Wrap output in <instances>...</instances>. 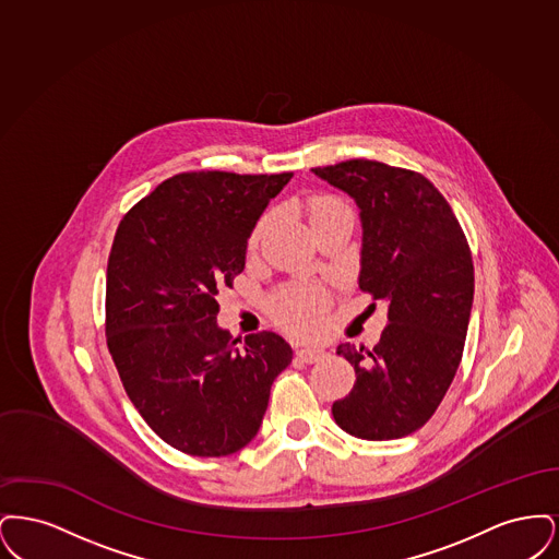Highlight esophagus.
Wrapping results in <instances>:
<instances>
[{"mask_svg":"<svg viewBox=\"0 0 559 559\" xmlns=\"http://www.w3.org/2000/svg\"><path fill=\"white\" fill-rule=\"evenodd\" d=\"M295 356H297V360H301V362H306V365H314V362L322 360L326 354H324V349H320V347H299V349L295 352Z\"/></svg>","mask_w":559,"mask_h":559,"instance_id":"esophagus-1","label":"esophagus"}]
</instances>
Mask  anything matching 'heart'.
Instances as JSON below:
<instances>
[{
  "instance_id": "heart-1",
  "label": "heart",
  "mask_w": 559,
  "mask_h": 559,
  "mask_svg": "<svg viewBox=\"0 0 559 559\" xmlns=\"http://www.w3.org/2000/svg\"><path fill=\"white\" fill-rule=\"evenodd\" d=\"M340 203L342 201L335 197L317 194L308 203V215L312 219L317 213ZM258 233L260 228L253 233V239L258 237ZM326 306H329L326 295L317 287H292L287 292L278 293V297L274 299V314L278 322L295 335H314L319 333L324 322Z\"/></svg>"
}]
</instances>
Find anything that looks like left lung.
<instances>
[{
    "label": "left lung",
    "instance_id": "obj_1",
    "mask_svg": "<svg viewBox=\"0 0 559 559\" xmlns=\"http://www.w3.org/2000/svg\"><path fill=\"white\" fill-rule=\"evenodd\" d=\"M312 171L356 199L358 285L390 306L377 346L337 347L356 383L333 402V417L362 440L404 438L431 419L459 369L474 301L469 242L449 201L419 171L369 159Z\"/></svg>",
    "mask_w": 559,
    "mask_h": 559
}]
</instances>
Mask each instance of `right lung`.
<instances>
[{
	"label": "right lung",
	"instance_id": "1",
	"mask_svg": "<svg viewBox=\"0 0 559 559\" xmlns=\"http://www.w3.org/2000/svg\"><path fill=\"white\" fill-rule=\"evenodd\" d=\"M287 174L185 171L119 222L107 267V346L128 396L169 447L226 456L262 426L272 381L292 362L270 331L219 329L247 239Z\"/></svg>",
	"mask_w": 559,
	"mask_h": 559
}]
</instances>
